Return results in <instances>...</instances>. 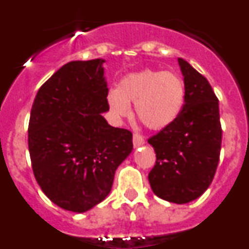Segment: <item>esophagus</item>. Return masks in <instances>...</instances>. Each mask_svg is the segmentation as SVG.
Returning <instances> with one entry per match:
<instances>
[{
    "label": "esophagus",
    "instance_id": "esophagus-1",
    "mask_svg": "<svg viewBox=\"0 0 249 249\" xmlns=\"http://www.w3.org/2000/svg\"><path fill=\"white\" fill-rule=\"evenodd\" d=\"M143 143H144V138L141 135H138V133H135V135H133V146L140 147Z\"/></svg>",
    "mask_w": 249,
    "mask_h": 249
}]
</instances>
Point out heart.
Returning a JSON list of instances; mask_svg holds the SVG:
<instances>
[{"instance_id":"b5f03b06","label":"heart","mask_w":249,"mask_h":249,"mask_svg":"<svg viewBox=\"0 0 249 249\" xmlns=\"http://www.w3.org/2000/svg\"><path fill=\"white\" fill-rule=\"evenodd\" d=\"M107 103L116 118L129 116V103H135L136 116L144 126L162 129L181 113L184 85L173 72L143 70L123 77L117 89L108 91Z\"/></svg>"}]
</instances>
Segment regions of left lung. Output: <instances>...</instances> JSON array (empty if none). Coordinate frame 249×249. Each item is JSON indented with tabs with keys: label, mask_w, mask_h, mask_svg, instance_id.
Instances as JSON below:
<instances>
[{
	"label": "left lung",
	"mask_w": 249,
	"mask_h": 249,
	"mask_svg": "<svg viewBox=\"0 0 249 249\" xmlns=\"http://www.w3.org/2000/svg\"><path fill=\"white\" fill-rule=\"evenodd\" d=\"M184 82V105L169 126L148 140L156 164L148 175L151 188L164 201H195L212 183L222 143L218 98L206 77L178 58Z\"/></svg>",
	"instance_id": "obj_1"
}]
</instances>
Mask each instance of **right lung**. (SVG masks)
<instances>
[{
  "label": "right lung",
  "instance_id": "right-lung-1",
  "mask_svg": "<svg viewBox=\"0 0 249 249\" xmlns=\"http://www.w3.org/2000/svg\"><path fill=\"white\" fill-rule=\"evenodd\" d=\"M105 59L72 61L38 89L28 149L37 183L51 201L82 213L111 192L114 172L133 149L128 129L109 126Z\"/></svg>",
  "mask_w": 249,
  "mask_h": 249
}]
</instances>
